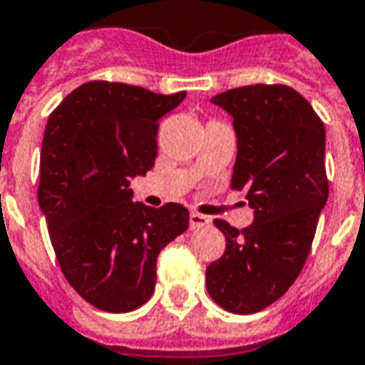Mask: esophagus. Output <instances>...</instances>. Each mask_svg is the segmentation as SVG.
<instances>
[{"label":"esophagus","mask_w":365,"mask_h":365,"mask_svg":"<svg viewBox=\"0 0 365 365\" xmlns=\"http://www.w3.org/2000/svg\"><path fill=\"white\" fill-rule=\"evenodd\" d=\"M210 218L201 215V212H191L190 215V226L195 230V228H205V226H209Z\"/></svg>","instance_id":"obj_1"}]
</instances>
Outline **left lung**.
<instances>
[{
    "label": "left lung",
    "mask_w": 365,
    "mask_h": 365,
    "mask_svg": "<svg viewBox=\"0 0 365 365\" xmlns=\"http://www.w3.org/2000/svg\"><path fill=\"white\" fill-rule=\"evenodd\" d=\"M212 102L234 118L230 187L247 193L255 220L242 230L215 220L226 251L207 267V290L226 312L250 315L284 296L306 265L329 197L325 125L286 85L237 86Z\"/></svg>",
    "instance_id": "left-lung-1"
}]
</instances>
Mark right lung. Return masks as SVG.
<instances>
[{
  "label": "right lung",
  "mask_w": 365,
  "mask_h": 365,
  "mask_svg": "<svg viewBox=\"0 0 365 365\" xmlns=\"http://www.w3.org/2000/svg\"><path fill=\"white\" fill-rule=\"evenodd\" d=\"M185 93L110 81L77 86L46 123L38 203L67 282L102 312H133L156 284V259L190 226L180 203H133L129 178L155 166L160 118Z\"/></svg>",
  "instance_id": "1"
}]
</instances>
